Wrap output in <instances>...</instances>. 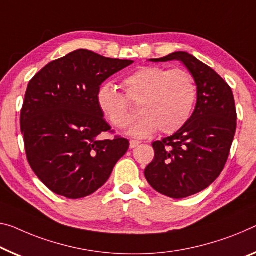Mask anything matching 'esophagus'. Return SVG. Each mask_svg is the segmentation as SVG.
<instances>
[{
  "mask_svg": "<svg viewBox=\"0 0 256 256\" xmlns=\"http://www.w3.org/2000/svg\"><path fill=\"white\" fill-rule=\"evenodd\" d=\"M138 144H140L138 140H132L130 142H129V148H135Z\"/></svg>",
  "mask_w": 256,
  "mask_h": 256,
  "instance_id": "obj_1",
  "label": "esophagus"
}]
</instances>
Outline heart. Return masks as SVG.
Instances as JSON below:
<instances>
[{
  "label": "heart",
  "mask_w": 256,
  "mask_h": 256,
  "mask_svg": "<svg viewBox=\"0 0 256 256\" xmlns=\"http://www.w3.org/2000/svg\"><path fill=\"white\" fill-rule=\"evenodd\" d=\"M126 97L114 84L106 82L96 92L102 114L116 128H126L134 119L129 102L140 104L138 120L128 134L137 138L172 134L186 124L194 112L196 86L190 72L183 68L167 70L160 66L142 68L124 80Z\"/></svg>",
  "instance_id": "heart-1"
}]
</instances>
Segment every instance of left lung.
Masks as SVG:
<instances>
[{
  "label": "left lung",
  "instance_id": "1",
  "mask_svg": "<svg viewBox=\"0 0 256 256\" xmlns=\"http://www.w3.org/2000/svg\"><path fill=\"white\" fill-rule=\"evenodd\" d=\"M178 60L194 76L196 104L188 122L162 140L153 142L154 159L145 178L159 194L174 199L205 190L218 178L230 153L237 126L232 90L210 66L178 51L153 62Z\"/></svg>",
  "mask_w": 256,
  "mask_h": 256
}]
</instances>
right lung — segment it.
<instances>
[{
  "label": "right lung",
  "instance_id": "1",
  "mask_svg": "<svg viewBox=\"0 0 256 256\" xmlns=\"http://www.w3.org/2000/svg\"><path fill=\"white\" fill-rule=\"evenodd\" d=\"M132 60L106 58L78 49L46 65L30 81L20 113L27 160L46 188L68 199L103 186L128 151L96 103L100 86Z\"/></svg>",
  "mask_w": 256,
  "mask_h": 256
}]
</instances>
